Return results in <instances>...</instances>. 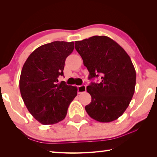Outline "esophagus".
I'll list each match as a JSON object with an SVG mask.
<instances>
[{"label":"esophagus","instance_id":"34e87169","mask_svg":"<svg viewBox=\"0 0 157 157\" xmlns=\"http://www.w3.org/2000/svg\"><path fill=\"white\" fill-rule=\"evenodd\" d=\"M77 89H78V93H81L83 92L86 91V86L85 85H81V86H77Z\"/></svg>","mask_w":157,"mask_h":157}]
</instances>
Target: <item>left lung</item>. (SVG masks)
Listing matches in <instances>:
<instances>
[{
  "label": "left lung",
  "instance_id": "8db88e82",
  "mask_svg": "<svg viewBox=\"0 0 157 157\" xmlns=\"http://www.w3.org/2000/svg\"><path fill=\"white\" fill-rule=\"evenodd\" d=\"M75 49L89 72V79L98 77L86 90L91 102L85 106L89 116L100 122L117 120L126 111L134 95L136 71L122 48L105 36L75 41Z\"/></svg>",
  "mask_w": 157,
  "mask_h": 157
}]
</instances>
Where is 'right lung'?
I'll return each mask as SVG.
<instances>
[{
  "label": "right lung",
  "mask_w": 157,
  "mask_h": 157,
  "mask_svg": "<svg viewBox=\"0 0 157 157\" xmlns=\"http://www.w3.org/2000/svg\"><path fill=\"white\" fill-rule=\"evenodd\" d=\"M74 42L53 41L37 48L27 58L19 80L24 103L33 117L44 125L63 120L70 103L77 95L76 86L64 81L65 60L74 50Z\"/></svg>",
  "instance_id": "add662e5"
}]
</instances>
